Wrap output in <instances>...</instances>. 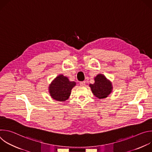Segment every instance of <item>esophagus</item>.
<instances>
[{
  "label": "esophagus",
  "instance_id": "1",
  "mask_svg": "<svg viewBox=\"0 0 152 152\" xmlns=\"http://www.w3.org/2000/svg\"><path fill=\"white\" fill-rule=\"evenodd\" d=\"M85 85V81H82L80 82V86H84Z\"/></svg>",
  "mask_w": 152,
  "mask_h": 152
}]
</instances>
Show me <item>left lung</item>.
Wrapping results in <instances>:
<instances>
[{"label": "left lung", "instance_id": "obj_1", "mask_svg": "<svg viewBox=\"0 0 152 152\" xmlns=\"http://www.w3.org/2000/svg\"><path fill=\"white\" fill-rule=\"evenodd\" d=\"M93 94L99 99L106 98L113 90L112 82L103 74H98L94 77V83L90 84Z\"/></svg>", "mask_w": 152, "mask_h": 152}]
</instances>
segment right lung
Listing matches in <instances>:
<instances>
[{"label":"right lung","instance_id":"right-lung-1","mask_svg":"<svg viewBox=\"0 0 152 152\" xmlns=\"http://www.w3.org/2000/svg\"><path fill=\"white\" fill-rule=\"evenodd\" d=\"M76 84L75 82L70 81L67 76L59 75L52 80L49 86L50 96L56 101H66L69 98L72 90Z\"/></svg>","mask_w":152,"mask_h":152}]
</instances>
